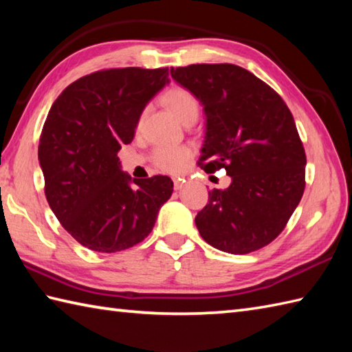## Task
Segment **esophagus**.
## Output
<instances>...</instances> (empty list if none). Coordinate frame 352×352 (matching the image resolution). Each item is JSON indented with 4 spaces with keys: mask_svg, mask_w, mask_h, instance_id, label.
I'll return each instance as SVG.
<instances>
[{
    "mask_svg": "<svg viewBox=\"0 0 352 352\" xmlns=\"http://www.w3.org/2000/svg\"><path fill=\"white\" fill-rule=\"evenodd\" d=\"M183 186H184V180H182V178H174V189L175 190L183 189Z\"/></svg>",
    "mask_w": 352,
    "mask_h": 352,
    "instance_id": "1",
    "label": "esophagus"
}]
</instances>
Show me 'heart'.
Returning a JSON list of instances; mask_svg holds the SVG:
<instances>
[{
    "instance_id": "obj_1",
    "label": "heart",
    "mask_w": 352,
    "mask_h": 352,
    "mask_svg": "<svg viewBox=\"0 0 352 352\" xmlns=\"http://www.w3.org/2000/svg\"><path fill=\"white\" fill-rule=\"evenodd\" d=\"M163 104L178 121L188 122L189 119H197L199 113V102L188 89L174 86L163 95ZM190 149L188 146H159L153 154V162L157 168L166 172H180L184 169L190 159Z\"/></svg>"
}]
</instances>
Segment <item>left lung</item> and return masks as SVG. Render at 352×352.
<instances>
[{"instance_id": "8db88e82", "label": "left lung", "mask_w": 352, "mask_h": 352, "mask_svg": "<svg viewBox=\"0 0 352 352\" xmlns=\"http://www.w3.org/2000/svg\"><path fill=\"white\" fill-rule=\"evenodd\" d=\"M170 76L204 106L206 136L198 164L226 169L227 189L208 192L195 223L216 250L248 254L286 227L305 188V151L286 102L241 66L201 63Z\"/></svg>"}]
</instances>
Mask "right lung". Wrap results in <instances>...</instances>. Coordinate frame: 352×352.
<instances>
[{"mask_svg":"<svg viewBox=\"0 0 352 352\" xmlns=\"http://www.w3.org/2000/svg\"><path fill=\"white\" fill-rule=\"evenodd\" d=\"M168 76V68L96 71L71 83L50 109L37 153L45 197L62 227L89 250L138 245L172 195L169 177L131 178L118 157Z\"/></svg>","mask_w":352,"mask_h":352,"instance_id":"right-lung-1","label":"right lung"}]
</instances>
